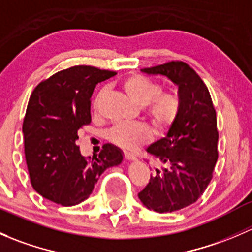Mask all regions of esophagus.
I'll use <instances>...</instances> for the list:
<instances>
[{"label":"esophagus","instance_id":"obj_1","mask_svg":"<svg viewBox=\"0 0 252 252\" xmlns=\"http://www.w3.org/2000/svg\"><path fill=\"white\" fill-rule=\"evenodd\" d=\"M124 158H126V161H135V157L131 154H129V152H124Z\"/></svg>","mask_w":252,"mask_h":252}]
</instances>
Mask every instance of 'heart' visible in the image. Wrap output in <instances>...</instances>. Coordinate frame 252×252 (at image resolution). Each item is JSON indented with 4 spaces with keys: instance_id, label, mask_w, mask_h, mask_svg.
Returning <instances> with one entry per match:
<instances>
[{
    "instance_id": "heart-1",
    "label": "heart",
    "mask_w": 252,
    "mask_h": 252,
    "mask_svg": "<svg viewBox=\"0 0 252 252\" xmlns=\"http://www.w3.org/2000/svg\"><path fill=\"white\" fill-rule=\"evenodd\" d=\"M122 86L134 105L138 107H145L149 105V116L157 126L163 128L169 126L177 118L179 111L178 100L169 94H159L161 89L154 81L141 75H133L126 79ZM105 90H101L97 94L96 101L100 100ZM108 136L118 146L131 150L146 141L149 138V130L142 124L122 123L113 126Z\"/></svg>"
}]
</instances>
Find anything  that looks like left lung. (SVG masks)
Here are the masks:
<instances>
[{"label": "left lung", "instance_id": "1", "mask_svg": "<svg viewBox=\"0 0 252 252\" xmlns=\"http://www.w3.org/2000/svg\"><path fill=\"white\" fill-rule=\"evenodd\" d=\"M141 72L166 77L178 86L177 118L166 136L146 149L162 169L156 168L138 194L149 210L173 212L196 202L212 179L218 158L216 111L207 86L187 63L168 62Z\"/></svg>", "mask_w": 252, "mask_h": 252}]
</instances>
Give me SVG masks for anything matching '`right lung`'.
Returning <instances> with one entry per match:
<instances>
[{
	"label": "right lung",
	"mask_w": 252,
	"mask_h": 252,
	"mask_svg": "<svg viewBox=\"0 0 252 252\" xmlns=\"http://www.w3.org/2000/svg\"><path fill=\"white\" fill-rule=\"evenodd\" d=\"M114 75L75 65L41 81L32 91L23 123L25 159L32 188L45 199L62 206L80 204L101 174L123 161V151L113 144L103 145L89 161L75 142L79 129L91 122L94 89Z\"/></svg>",
	"instance_id": "1"
}]
</instances>
